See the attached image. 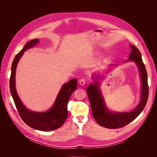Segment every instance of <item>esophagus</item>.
<instances>
[{"label": "esophagus", "instance_id": "obj_1", "mask_svg": "<svg viewBox=\"0 0 157 157\" xmlns=\"http://www.w3.org/2000/svg\"><path fill=\"white\" fill-rule=\"evenodd\" d=\"M79 84H80V85H81V86H84V85L85 84V83H86V79H85L84 78H82V79H81L79 80Z\"/></svg>", "mask_w": 157, "mask_h": 157}]
</instances>
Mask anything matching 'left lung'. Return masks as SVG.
<instances>
[{
	"instance_id": "1",
	"label": "left lung",
	"mask_w": 157,
	"mask_h": 157,
	"mask_svg": "<svg viewBox=\"0 0 157 157\" xmlns=\"http://www.w3.org/2000/svg\"><path fill=\"white\" fill-rule=\"evenodd\" d=\"M131 52L128 59L125 61H132L139 67L142 81L141 99L137 107L132 112L127 113H113L106 107L104 98L100 91V85L98 80L101 78L99 75L96 78L93 76L94 82L89 85L86 92L90 102L93 115L98 124L107 128H118L127 125L135 120L144 110L148 97V76L142 56L139 49L133 45H130Z\"/></svg>"
}]
</instances>
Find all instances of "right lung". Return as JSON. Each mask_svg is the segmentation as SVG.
Masks as SVG:
<instances>
[{
    "mask_svg": "<svg viewBox=\"0 0 157 157\" xmlns=\"http://www.w3.org/2000/svg\"><path fill=\"white\" fill-rule=\"evenodd\" d=\"M38 42V39L30 41L15 56L12 64L10 91L19 115L24 122L33 128L41 131H50L59 128L67 119V105L71 95L77 88L78 79H72L61 87L55 103L48 111L36 113L27 109L21 102L16 91L15 71L17 63L24 52L36 45Z\"/></svg>",
    "mask_w": 157,
    "mask_h": 157,
    "instance_id": "obj_1",
    "label": "right lung"
}]
</instances>
